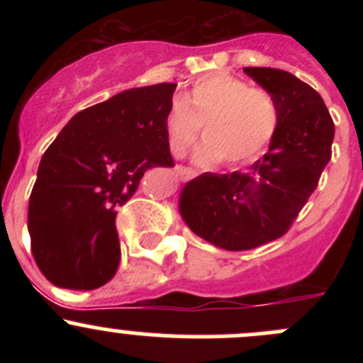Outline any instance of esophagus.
<instances>
[{
    "label": "esophagus",
    "instance_id": "obj_1",
    "mask_svg": "<svg viewBox=\"0 0 363 363\" xmlns=\"http://www.w3.org/2000/svg\"><path fill=\"white\" fill-rule=\"evenodd\" d=\"M175 172H177V175L181 179H191L193 175H195V172L191 170V168H188V167H182V164H179L177 168H175Z\"/></svg>",
    "mask_w": 363,
    "mask_h": 363
}]
</instances>
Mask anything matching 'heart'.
I'll list each match as a JSON object with an SVG mask.
<instances>
[{
    "instance_id": "b5f03b06",
    "label": "heart",
    "mask_w": 363,
    "mask_h": 363,
    "mask_svg": "<svg viewBox=\"0 0 363 363\" xmlns=\"http://www.w3.org/2000/svg\"><path fill=\"white\" fill-rule=\"evenodd\" d=\"M200 163H246L258 156L276 137L279 105L270 91L251 87L228 73H212L196 80L164 119V138L174 156H182L199 138Z\"/></svg>"
}]
</instances>
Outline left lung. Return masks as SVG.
Instances as JSON below:
<instances>
[{
    "label": "left lung",
    "mask_w": 363,
    "mask_h": 363,
    "mask_svg": "<svg viewBox=\"0 0 363 363\" xmlns=\"http://www.w3.org/2000/svg\"><path fill=\"white\" fill-rule=\"evenodd\" d=\"M279 105L269 151L244 172H205L184 186L181 214L199 237L226 251H247L283 237L332 158L335 126L309 84L277 68H244Z\"/></svg>",
    "instance_id": "1"
}]
</instances>
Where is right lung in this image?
Instances as JSON below:
<instances>
[{"instance_id":"add662e5","label":"right lung","mask_w":363,"mask_h":363,"mask_svg":"<svg viewBox=\"0 0 363 363\" xmlns=\"http://www.w3.org/2000/svg\"><path fill=\"white\" fill-rule=\"evenodd\" d=\"M177 84L116 94L68 121L43 152L29 196L28 232L40 272L68 290H94L116 276L117 207L149 168L174 167L164 119Z\"/></svg>"}]
</instances>
